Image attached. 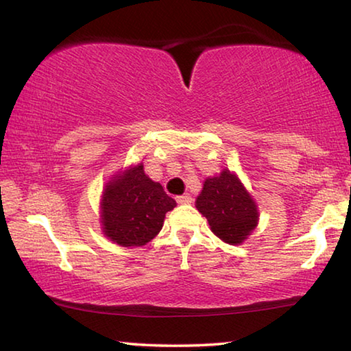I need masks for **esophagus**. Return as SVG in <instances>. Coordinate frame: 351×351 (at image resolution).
Listing matches in <instances>:
<instances>
[{
	"label": "esophagus",
	"mask_w": 351,
	"mask_h": 351,
	"mask_svg": "<svg viewBox=\"0 0 351 351\" xmlns=\"http://www.w3.org/2000/svg\"><path fill=\"white\" fill-rule=\"evenodd\" d=\"M192 197L190 195H181V197H176V203L178 204H190L192 203Z\"/></svg>",
	"instance_id": "34e87169"
}]
</instances>
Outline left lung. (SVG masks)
I'll use <instances>...</instances> for the list:
<instances>
[{"instance_id": "1", "label": "left lung", "mask_w": 351, "mask_h": 351, "mask_svg": "<svg viewBox=\"0 0 351 351\" xmlns=\"http://www.w3.org/2000/svg\"><path fill=\"white\" fill-rule=\"evenodd\" d=\"M197 209L207 218L212 232L229 245H241L258 224L257 204L228 169L204 181Z\"/></svg>"}]
</instances>
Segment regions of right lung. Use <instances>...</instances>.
I'll use <instances>...</instances> for the list:
<instances>
[{"label":"right lung","mask_w":351,"mask_h":351,"mask_svg":"<svg viewBox=\"0 0 351 351\" xmlns=\"http://www.w3.org/2000/svg\"><path fill=\"white\" fill-rule=\"evenodd\" d=\"M175 206L176 201L145 175L141 162L106 182L100 203L102 230L119 246H144L159 234L165 213Z\"/></svg>","instance_id":"obj_1"}]
</instances>
